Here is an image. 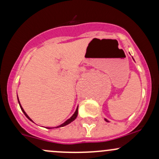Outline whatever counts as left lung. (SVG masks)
<instances>
[{
  "label": "left lung",
  "mask_w": 159,
  "mask_h": 159,
  "mask_svg": "<svg viewBox=\"0 0 159 159\" xmlns=\"http://www.w3.org/2000/svg\"><path fill=\"white\" fill-rule=\"evenodd\" d=\"M132 58H133V57H132ZM133 60H134V59H133ZM105 121H106V122H109V121H108V120H107V119H105Z\"/></svg>",
  "instance_id": "obj_1"
}]
</instances>
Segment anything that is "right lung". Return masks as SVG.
Wrapping results in <instances>:
<instances>
[{
  "label": "right lung",
  "instance_id": "obj_1",
  "mask_svg": "<svg viewBox=\"0 0 159 159\" xmlns=\"http://www.w3.org/2000/svg\"><path fill=\"white\" fill-rule=\"evenodd\" d=\"M18 102H19V106H20V107H21V111H23V113L24 114H25V116H26V117L27 118V119L28 120H30V121L31 122H33V123H34V121H33V120L30 119V117H29V116L28 115H27V114H26V112H25V110H24L23 109V107H21V104H20V102H19V97H18ZM78 106L77 107V108H76V110H75V112L73 114V115H72V116H71L70 118H69V119H68L66 120V121H65L64 123H63V124H61V125H58V126H57V127H55V128H60V127H63V126H65V125H68V124H69V123H72V121H74L76 119V117H77V116H78ZM48 129H54V128H48Z\"/></svg>",
  "mask_w": 159,
  "mask_h": 159
}]
</instances>
